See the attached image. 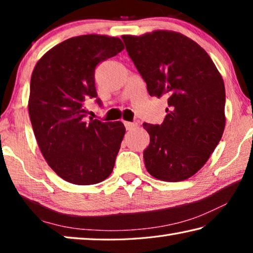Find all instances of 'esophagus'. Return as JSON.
Here are the masks:
<instances>
[{
	"label": "esophagus",
	"instance_id": "34e87169",
	"mask_svg": "<svg viewBox=\"0 0 253 253\" xmlns=\"http://www.w3.org/2000/svg\"><path fill=\"white\" fill-rule=\"evenodd\" d=\"M125 124V127H126V129L127 130H132V129H135L136 127H138V125H137L136 123H129V122H125L124 123Z\"/></svg>",
	"mask_w": 253,
	"mask_h": 253
}]
</instances>
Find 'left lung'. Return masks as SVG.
Listing matches in <instances>:
<instances>
[{"label":"left lung","mask_w":253,"mask_h":253,"mask_svg":"<svg viewBox=\"0 0 253 253\" xmlns=\"http://www.w3.org/2000/svg\"><path fill=\"white\" fill-rule=\"evenodd\" d=\"M152 97L168 98L164 122L144 123V163L153 177L181 182L203 168L225 127V89L207 51L182 33L156 30L122 36Z\"/></svg>","instance_id":"8db88e82"}]
</instances>
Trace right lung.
<instances>
[{
  "mask_svg": "<svg viewBox=\"0 0 253 253\" xmlns=\"http://www.w3.org/2000/svg\"><path fill=\"white\" fill-rule=\"evenodd\" d=\"M124 48L119 38L74 37L45 52L33 69L28 108L38 146L57 175L76 185L97 184L113 172L125 126L85 123L84 100L97 97L96 67Z\"/></svg>",
  "mask_w": 253,
  "mask_h": 253,
  "instance_id": "1",
  "label": "right lung"
}]
</instances>
